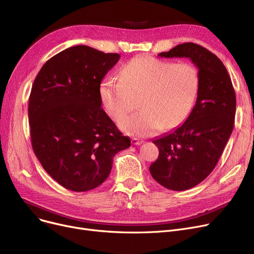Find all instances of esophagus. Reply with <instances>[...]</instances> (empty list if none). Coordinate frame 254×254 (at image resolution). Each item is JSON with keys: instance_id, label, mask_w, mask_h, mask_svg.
<instances>
[{"instance_id": "34e87169", "label": "esophagus", "mask_w": 254, "mask_h": 254, "mask_svg": "<svg viewBox=\"0 0 254 254\" xmlns=\"http://www.w3.org/2000/svg\"><path fill=\"white\" fill-rule=\"evenodd\" d=\"M144 141L143 140H140V139H137V138H132L131 139V144L132 145H141Z\"/></svg>"}]
</instances>
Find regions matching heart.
Here are the masks:
<instances>
[{"instance_id": "b5f03b06", "label": "heart", "mask_w": 254, "mask_h": 254, "mask_svg": "<svg viewBox=\"0 0 254 254\" xmlns=\"http://www.w3.org/2000/svg\"><path fill=\"white\" fill-rule=\"evenodd\" d=\"M198 88L199 75L193 64L138 56L120 70L118 81L105 78L99 91L106 111L113 119H121L120 129L130 136L147 137L163 127L182 125L193 108ZM137 99L140 111L125 118Z\"/></svg>"}]
</instances>
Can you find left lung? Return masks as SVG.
I'll return each instance as SVG.
<instances>
[{"label":"left lung","mask_w":254,"mask_h":254,"mask_svg":"<svg viewBox=\"0 0 254 254\" xmlns=\"http://www.w3.org/2000/svg\"><path fill=\"white\" fill-rule=\"evenodd\" d=\"M161 58H189L198 69L199 88L190 116L176 129L154 139L159 154L149 171L168 190H186L215 168L234 128L236 95L222 62L194 43H183Z\"/></svg>","instance_id":"8db88e82"}]
</instances>
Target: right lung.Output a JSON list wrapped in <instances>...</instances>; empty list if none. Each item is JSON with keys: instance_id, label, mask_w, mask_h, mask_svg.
I'll list each match as a JSON object with an SVG mask.
<instances>
[{"instance_id": "1", "label": "right lung", "mask_w": 254, "mask_h": 254, "mask_svg": "<svg viewBox=\"0 0 254 254\" xmlns=\"http://www.w3.org/2000/svg\"><path fill=\"white\" fill-rule=\"evenodd\" d=\"M119 58L86 45L66 48L45 63L32 86L33 150L66 190L98 188L109 176L115 154L130 146L101 108L100 84Z\"/></svg>"}]
</instances>
